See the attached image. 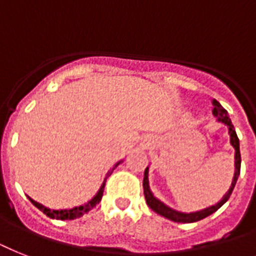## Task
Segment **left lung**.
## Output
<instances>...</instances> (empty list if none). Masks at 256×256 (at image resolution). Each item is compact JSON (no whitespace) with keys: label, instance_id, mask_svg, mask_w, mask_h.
Listing matches in <instances>:
<instances>
[{"label":"left lung","instance_id":"8db88e82","mask_svg":"<svg viewBox=\"0 0 256 256\" xmlns=\"http://www.w3.org/2000/svg\"><path fill=\"white\" fill-rule=\"evenodd\" d=\"M213 116L217 118L218 122H222L224 124L228 126V130H229V135H230V144L234 148V176H232V186H230L229 190L224 194L221 200L218 201L216 205H212V206H208L205 209H201V210L197 212H190V213H186V212H178L176 209H172L168 205L160 201L159 198L154 196L152 190L150 188V180H148V171L150 167H147L144 170V178H143V193H144V198H146V202L151 209H152L155 213L158 214L163 216L164 218H167V220H171L174 222H182V224H189V222H196L200 221V220H204L208 216L213 214L214 212H217L220 208L226 202V201L229 200V197L232 196V192L234 186L236 184V180H238V176H240V139L236 136V128L232 126V120L229 117V113L226 112L222 105L218 101L213 100Z\"/></svg>","mask_w":256,"mask_h":256}]
</instances>
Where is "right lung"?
Here are the masks:
<instances>
[{
	"label": "right lung",
	"mask_w": 256,
	"mask_h": 256,
	"mask_svg": "<svg viewBox=\"0 0 256 256\" xmlns=\"http://www.w3.org/2000/svg\"><path fill=\"white\" fill-rule=\"evenodd\" d=\"M124 160H120L117 162V163L114 164L113 168H110L109 171H108L106 174V178L108 176L112 174V172L116 170V167H117L118 164H121ZM106 178H104L102 184H101V186H100V189L97 190V193H96L94 196L90 198V200L88 201V202L82 204V205H78V206H74V208H68V209H50V208H46L44 205H42V204L36 202L35 200H32L31 197H28V200L32 202V205H35V206L38 208L39 210L43 212L46 216H48L50 218H54V220H60V221H66V220H76V218H80L82 217L84 214H86V213H89V212L92 210L93 208L97 205V204L101 201V198H102V194H104V188H105V182H106Z\"/></svg>",
	"instance_id": "1"
}]
</instances>
